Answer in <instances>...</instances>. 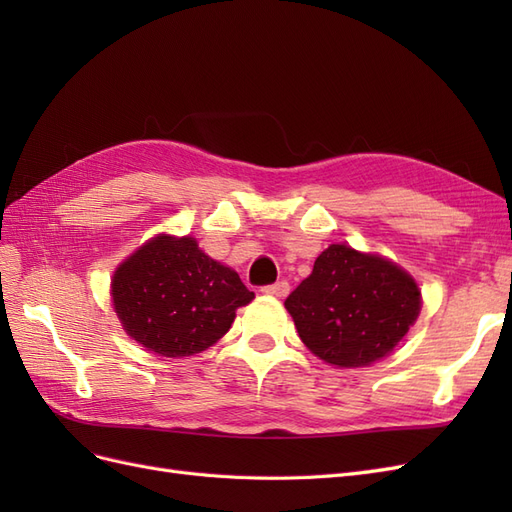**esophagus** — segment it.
Returning <instances> with one entry per match:
<instances>
[{
    "instance_id": "1",
    "label": "esophagus",
    "mask_w": 512,
    "mask_h": 512,
    "mask_svg": "<svg viewBox=\"0 0 512 512\" xmlns=\"http://www.w3.org/2000/svg\"><path fill=\"white\" fill-rule=\"evenodd\" d=\"M262 292L265 294H269V297H280V299H284L286 294L290 292V286H288V282H275V284H271V286H265L262 288Z\"/></svg>"
}]
</instances>
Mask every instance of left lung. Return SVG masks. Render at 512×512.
Segmentation results:
<instances>
[{
  "mask_svg": "<svg viewBox=\"0 0 512 512\" xmlns=\"http://www.w3.org/2000/svg\"><path fill=\"white\" fill-rule=\"evenodd\" d=\"M307 350L339 369L386 359L423 307L418 282L397 262L331 243L286 299Z\"/></svg>",
  "mask_w": 512,
  "mask_h": 512,
  "instance_id": "obj_1",
  "label": "left lung"
}]
</instances>
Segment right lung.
I'll list each match as a JSON object with an SVG mask.
<instances>
[{"label":"right lung","mask_w":512,"mask_h":512,"mask_svg":"<svg viewBox=\"0 0 512 512\" xmlns=\"http://www.w3.org/2000/svg\"><path fill=\"white\" fill-rule=\"evenodd\" d=\"M252 299L239 273L207 256L192 235L160 232L119 262L111 277V303L123 331L166 359L218 344L237 309Z\"/></svg>","instance_id":"obj_1"}]
</instances>
